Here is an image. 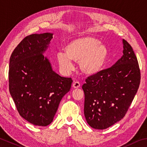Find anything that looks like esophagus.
<instances>
[{
    "label": "esophagus",
    "mask_w": 147,
    "mask_h": 147,
    "mask_svg": "<svg viewBox=\"0 0 147 147\" xmlns=\"http://www.w3.org/2000/svg\"><path fill=\"white\" fill-rule=\"evenodd\" d=\"M80 86V84L78 82H74L73 84V87L74 89H76V88H78Z\"/></svg>",
    "instance_id": "34e87169"
}]
</instances>
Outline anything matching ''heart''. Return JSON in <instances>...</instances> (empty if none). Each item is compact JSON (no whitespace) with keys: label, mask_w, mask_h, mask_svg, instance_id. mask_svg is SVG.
Segmentation results:
<instances>
[{"label":"heart","mask_w":147,"mask_h":147,"mask_svg":"<svg viewBox=\"0 0 147 147\" xmlns=\"http://www.w3.org/2000/svg\"><path fill=\"white\" fill-rule=\"evenodd\" d=\"M64 52L58 53L57 62L63 71L73 67V62H78L82 73L92 76L102 70L109 57V49L96 37L85 35L71 40L65 45Z\"/></svg>","instance_id":"obj_1"}]
</instances>
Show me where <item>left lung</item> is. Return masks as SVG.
Here are the masks:
<instances>
[{"mask_svg":"<svg viewBox=\"0 0 147 147\" xmlns=\"http://www.w3.org/2000/svg\"><path fill=\"white\" fill-rule=\"evenodd\" d=\"M123 55L111 67L86 79L84 115L95 129H105L125 116L140 84V70L132 47L122 40Z\"/></svg>","mask_w":147,"mask_h":147,"instance_id":"8db88e82","label":"left lung"}]
</instances>
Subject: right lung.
Here are the masks:
<instances>
[{"label": "right lung", "instance_id": "add662e5", "mask_svg": "<svg viewBox=\"0 0 147 147\" xmlns=\"http://www.w3.org/2000/svg\"><path fill=\"white\" fill-rule=\"evenodd\" d=\"M53 33L25 37L13 51L9 64V89L20 115L34 125L53 121L61 100L73 80L53 70L44 53Z\"/></svg>", "mask_w": 147, "mask_h": 147}]
</instances>
